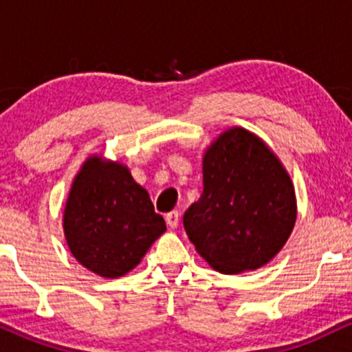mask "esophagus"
Here are the masks:
<instances>
[{
  "mask_svg": "<svg viewBox=\"0 0 352 352\" xmlns=\"http://www.w3.org/2000/svg\"><path fill=\"white\" fill-rule=\"evenodd\" d=\"M165 221L170 228H177L179 227V221H180V213L179 212H170L165 215Z\"/></svg>",
  "mask_w": 352,
  "mask_h": 352,
  "instance_id": "esophagus-1",
  "label": "esophagus"
}]
</instances>
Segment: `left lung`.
<instances>
[{
  "label": "left lung",
  "mask_w": 352,
  "mask_h": 352,
  "mask_svg": "<svg viewBox=\"0 0 352 352\" xmlns=\"http://www.w3.org/2000/svg\"><path fill=\"white\" fill-rule=\"evenodd\" d=\"M296 221L289 175L261 139L235 127L204 157V193L184 215L197 252L223 274L253 272L283 248Z\"/></svg>",
  "instance_id": "1"
}]
</instances>
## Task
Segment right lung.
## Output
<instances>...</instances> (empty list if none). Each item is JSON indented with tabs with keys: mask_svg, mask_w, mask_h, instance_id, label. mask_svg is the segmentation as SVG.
Segmentation results:
<instances>
[{
	"mask_svg": "<svg viewBox=\"0 0 352 352\" xmlns=\"http://www.w3.org/2000/svg\"><path fill=\"white\" fill-rule=\"evenodd\" d=\"M167 230L147 190L127 167L89 159L72 184L64 233L80 265L104 278L122 276L140 263Z\"/></svg>",
	"mask_w": 352,
	"mask_h": 352,
	"instance_id": "1",
	"label": "right lung"
}]
</instances>
